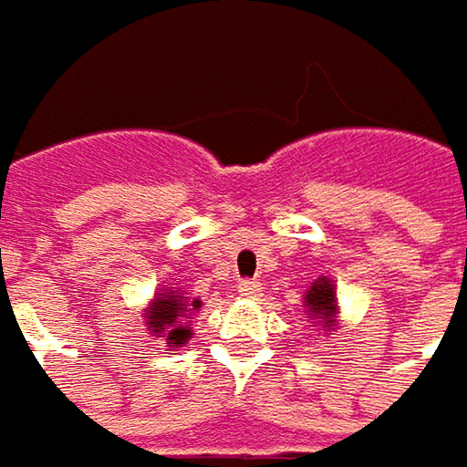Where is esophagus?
<instances>
[{
	"label": "esophagus",
	"mask_w": 467,
	"mask_h": 467,
	"mask_svg": "<svg viewBox=\"0 0 467 467\" xmlns=\"http://www.w3.org/2000/svg\"><path fill=\"white\" fill-rule=\"evenodd\" d=\"M261 290V282H250V279H242L239 282V296H244V298H258Z\"/></svg>",
	"instance_id": "34e87169"
}]
</instances>
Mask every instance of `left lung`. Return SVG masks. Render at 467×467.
Wrapping results in <instances>:
<instances>
[{"instance_id":"left-lung-1","label":"left lung","mask_w":467,"mask_h":467,"mask_svg":"<svg viewBox=\"0 0 467 467\" xmlns=\"http://www.w3.org/2000/svg\"><path fill=\"white\" fill-rule=\"evenodd\" d=\"M304 309L309 315V320H315V327L322 325L327 333L336 330L333 325H338V298H336V285L327 276H317L312 282V287L304 296Z\"/></svg>"}]
</instances>
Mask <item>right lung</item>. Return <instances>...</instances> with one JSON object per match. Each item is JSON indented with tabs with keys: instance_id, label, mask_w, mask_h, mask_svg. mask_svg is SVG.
Instances as JSON below:
<instances>
[{
	"instance_id": "add662e5",
	"label": "right lung",
	"mask_w": 467,
	"mask_h": 467,
	"mask_svg": "<svg viewBox=\"0 0 467 467\" xmlns=\"http://www.w3.org/2000/svg\"><path fill=\"white\" fill-rule=\"evenodd\" d=\"M199 309H202L199 298H188L185 290H177V287H169V290L163 287L147 304V330H150V336L163 338L166 347L174 352L185 341L193 338V330L188 327V322L193 320V315Z\"/></svg>"
}]
</instances>
